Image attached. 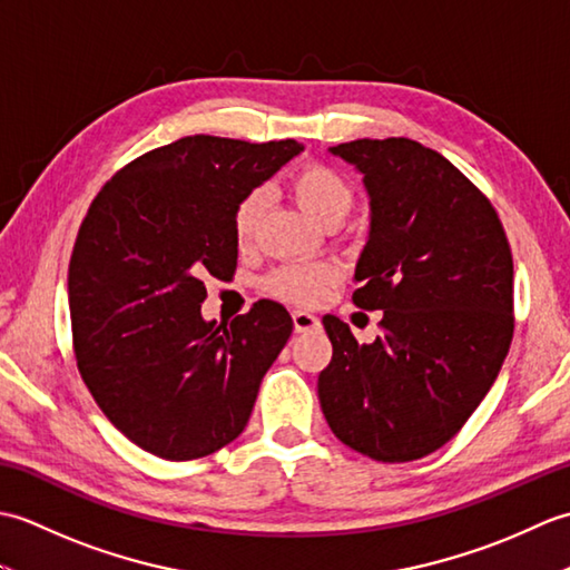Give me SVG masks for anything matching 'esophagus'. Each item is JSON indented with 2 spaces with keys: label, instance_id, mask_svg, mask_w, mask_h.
Instances as JSON below:
<instances>
[{
  "label": "esophagus",
  "instance_id": "esophagus-1",
  "mask_svg": "<svg viewBox=\"0 0 570 570\" xmlns=\"http://www.w3.org/2000/svg\"><path fill=\"white\" fill-rule=\"evenodd\" d=\"M292 318H294V331L296 333H306V331L318 328V318L308 311H294Z\"/></svg>",
  "mask_w": 570,
  "mask_h": 570
}]
</instances>
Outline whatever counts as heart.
Instances as JSON below:
<instances>
[{
	"mask_svg": "<svg viewBox=\"0 0 570 570\" xmlns=\"http://www.w3.org/2000/svg\"><path fill=\"white\" fill-rule=\"evenodd\" d=\"M288 193L311 217L323 225H337L353 210L355 190L347 178L335 171L333 166L321 161H306L294 168L288 176ZM264 190L254 188L245 193L233 210V235L237 247H249L257 235L259 220L264 215ZM337 282V269L333 264H286L278 266L264 278L266 292L292 301L298 306H313L325 296V292Z\"/></svg>",
	"mask_w": 570,
	"mask_h": 570,
	"instance_id": "obj_1",
	"label": "heart"
}]
</instances>
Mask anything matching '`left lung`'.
<instances>
[{
  "label": "left lung",
  "mask_w": 570,
  "mask_h": 570,
  "mask_svg": "<svg viewBox=\"0 0 570 570\" xmlns=\"http://www.w3.org/2000/svg\"><path fill=\"white\" fill-rule=\"evenodd\" d=\"M331 151L365 176L372 223L353 301L382 311V333L360 345L323 316L321 409L353 451L406 463L451 441L498 380L514 333L512 249L485 193L439 151L404 137Z\"/></svg>",
  "instance_id": "1"
}]
</instances>
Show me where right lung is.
<instances>
[{
	"label": "right lung",
	"instance_id": "1",
	"mask_svg": "<svg viewBox=\"0 0 570 570\" xmlns=\"http://www.w3.org/2000/svg\"><path fill=\"white\" fill-rule=\"evenodd\" d=\"M301 149L184 137L119 168L90 203L68 266L72 347L102 414L141 451L196 460L245 431L294 321L274 301L203 321V278H233L237 200Z\"/></svg>",
	"mask_w": 570,
	"mask_h": 570
}]
</instances>
